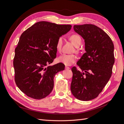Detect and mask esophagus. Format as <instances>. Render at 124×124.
Wrapping results in <instances>:
<instances>
[{
	"label": "esophagus",
	"instance_id": "obj_1",
	"mask_svg": "<svg viewBox=\"0 0 124 124\" xmlns=\"http://www.w3.org/2000/svg\"><path fill=\"white\" fill-rule=\"evenodd\" d=\"M65 69H70V67H67V66H65Z\"/></svg>",
	"mask_w": 124,
	"mask_h": 124
}]
</instances>
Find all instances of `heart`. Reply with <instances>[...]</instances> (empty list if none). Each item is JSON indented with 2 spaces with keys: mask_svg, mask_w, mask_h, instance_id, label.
<instances>
[{
  "mask_svg": "<svg viewBox=\"0 0 124 124\" xmlns=\"http://www.w3.org/2000/svg\"><path fill=\"white\" fill-rule=\"evenodd\" d=\"M70 39L72 41L75 46L76 47L79 46L82 42L81 37L77 34H73L70 37ZM62 38L59 37L57 39L56 43V48L57 51L60 52L62 50ZM77 56L74 54H63L59 56L58 58V61L67 66H70L73 64L77 61Z\"/></svg>",
  "mask_w": 124,
  "mask_h": 124,
  "instance_id": "obj_1",
  "label": "heart"
}]
</instances>
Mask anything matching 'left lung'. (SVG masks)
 <instances>
[{"label":"left lung","mask_w":124,"mask_h":124,"mask_svg":"<svg viewBox=\"0 0 124 124\" xmlns=\"http://www.w3.org/2000/svg\"><path fill=\"white\" fill-rule=\"evenodd\" d=\"M85 41L86 53L71 70L72 95L78 100H91L99 95L111 77L115 62L114 44L107 33L93 24L74 25Z\"/></svg>","instance_id":"1"}]
</instances>
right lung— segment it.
I'll list each match as a JSON object with an SVG mask.
<instances>
[{
	"label": "right lung",
	"instance_id": "add662e5",
	"mask_svg": "<svg viewBox=\"0 0 124 124\" xmlns=\"http://www.w3.org/2000/svg\"><path fill=\"white\" fill-rule=\"evenodd\" d=\"M72 26L41 21L23 32L15 49L14 79L25 94L35 99L48 96L54 87V78L63 70L59 62L47 66L56 57L57 39L68 32Z\"/></svg>",
	"mask_w": 124,
	"mask_h": 124
}]
</instances>
